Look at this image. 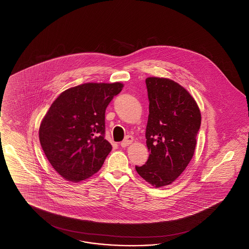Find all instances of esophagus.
<instances>
[{"label": "esophagus", "mask_w": 249, "mask_h": 249, "mask_svg": "<svg viewBox=\"0 0 249 249\" xmlns=\"http://www.w3.org/2000/svg\"><path fill=\"white\" fill-rule=\"evenodd\" d=\"M132 142H133V137L127 136V137L123 140V142H121V146L122 148H126L129 144L132 143Z\"/></svg>", "instance_id": "esophagus-1"}]
</instances>
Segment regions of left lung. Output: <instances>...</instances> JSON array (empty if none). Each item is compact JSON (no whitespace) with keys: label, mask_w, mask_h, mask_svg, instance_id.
<instances>
[{"label":"left lung","mask_w":249,"mask_h":249,"mask_svg":"<svg viewBox=\"0 0 249 249\" xmlns=\"http://www.w3.org/2000/svg\"><path fill=\"white\" fill-rule=\"evenodd\" d=\"M149 98L145 164L136 171L154 187L171 184L185 170L196 150L201 113L196 100L179 84L167 78L148 77Z\"/></svg>","instance_id":"left-lung-1"}]
</instances>
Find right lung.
I'll return each instance as SVG.
<instances>
[{
    "mask_svg": "<svg viewBox=\"0 0 249 249\" xmlns=\"http://www.w3.org/2000/svg\"><path fill=\"white\" fill-rule=\"evenodd\" d=\"M121 83H86L64 91L45 114L39 140L53 169L83 181L102 167L112 146L105 139V112Z\"/></svg>",
    "mask_w": 249,
    "mask_h": 249,
    "instance_id": "right-lung-1",
    "label": "right lung"
}]
</instances>
